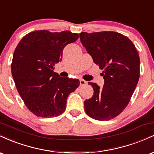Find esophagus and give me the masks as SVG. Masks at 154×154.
<instances>
[{
    "mask_svg": "<svg viewBox=\"0 0 154 154\" xmlns=\"http://www.w3.org/2000/svg\"><path fill=\"white\" fill-rule=\"evenodd\" d=\"M79 83H80V85L82 86V85H86L88 82H86L85 80H84V79H80V80H79Z\"/></svg>",
    "mask_w": 154,
    "mask_h": 154,
    "instance_id": "obj_1",
    "label": "esophagus"
}]
</instances>
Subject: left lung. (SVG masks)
<instances>
[{
	"mask_svg": "<svg viewBox=\"0 0 154 154\" xmlns=\"http://www.w3.org/2000/svg\"><path fill=\"white\" fill-rule=\"evenodd\" d=\"M82 45L103 69L104 85L93 87V95L85 100V111L93 119L106 121L122 112L130 102L140 77V57L128 37L116 32H81Z\"/></svg>",
	"mask_w": 154,
	"mask_h": 154,
	"instance_id": "1",
	"label": "left lung"
}]
</instances>
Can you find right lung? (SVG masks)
Returning <instances> with one entry per match:
<instances>
[{
	"instance_id": "right-lung-1",
	"label": "right lung",
	"mask_w": 154,
	"mask_h": 154,
	"mask_svg": "<svg viewBox=\"0 0 154 154\" xmlns=\"http://www.w3.org/2000/svg\"><path fill=\"white\" fill-rule=\"evenodd\" d=\"M78 38L69 31L38 30L23 37L17 45L12 77L23 101L35 115L51 118L61 114L69 95L79 87V79L61 77L54 72L64 47Z\"/></svg>"
}]
</instances>
